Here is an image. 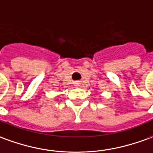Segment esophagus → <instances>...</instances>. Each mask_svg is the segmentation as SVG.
<instances>
[{
    "label": "esophagus",
    "instance_id": "1",
    "mask_svg": "<svg viewBox=\"0 0 153 153\" xmlns=\"http://www.w3.org/2000/svg\"><path fill=\"white\" fill-rule=\"evenodd\" d=\"M75 86L79 87V83H76V84H75Z\"/></svg>",
    "mask_w": 153,
    "mask_h": 153
}]
</instances>
